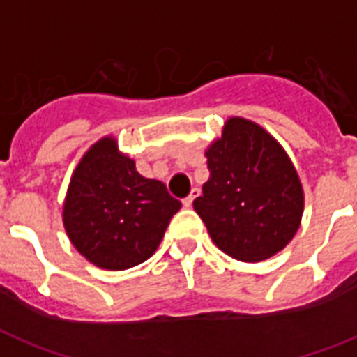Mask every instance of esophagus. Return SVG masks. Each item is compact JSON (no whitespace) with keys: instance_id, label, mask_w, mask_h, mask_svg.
I'll use <instances>...</instances> for the list:
<instances>
[{"instance_id":"34e87169","label":"esophagus","mask_w":357,"mask_h":357,"mask_svg":"<svg viewBox=\"0 0 357 357\" xmlns=\"http://www.w3.org/2000/svg\"><path fill=\"white\" fill-rule=\"evenodd\" d=\"M199 194H202V190H199V188H197V187H194L192 190H190V196L185 197V199H183V205L185 206H192L194 199H196V197L199 196Z\"/></svg>"}]
</instances>
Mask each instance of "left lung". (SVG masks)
I'll list each match as a JSON object with an SVG mask.
<instances>
[{"mask_svg": "<svg viewBox=\"0 0 357 357\" xmlns=\"http://www.w3.org/2000/svg\"><path fill=\"white\" fill-rule=\"evenodd\" d=\"M205 155L211 178L194 211L215 247L248 263L283 250L303 214V188L283 146L256 123L230 118Z\"/></svg>", "mask_w": 357, "mask_h": 357, "instance_id": "8db88e82", "label": "left lung"}]
</instances>
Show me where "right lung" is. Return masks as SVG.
Here are the masks:
<instances>
[{"instance_id":"1","label":"right lung","mask_w":357,"mask_h":357,"mask_svg":"<svg viewBox=\"0 0 357 357\" xmlns=\"http://www.w3.org/2000/svg\"><path fill=\"white\" fill-rule=\"evenodd\" d=\"M181 202L143 178L114 137L89 149L72 174L63 205L68 239L92 265L125 271L155 252Z\"/></svg>"}]
</instances>
